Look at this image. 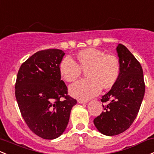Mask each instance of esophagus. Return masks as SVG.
I'll return each instance as SVG.
<instances>
[{
    "instance_id": "1",
    "label": "esophagus",
    "mask_w": 154,
    "mask_h": 154,
    "mask_svg": "<svg viewBox=\"0 0 154 154\" xmlns=\"http://www.w3.org/2000/svg\"><path fill=\"white\" fill-rule=\"evenodd\" d=\"M77 102L80 103V104H85V103H87L86 101L82 100V99H78V100H77Z\"/></svg>"
}]
</instances>
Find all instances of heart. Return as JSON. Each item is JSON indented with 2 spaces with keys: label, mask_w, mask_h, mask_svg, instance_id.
Listing matches in <instances>:
<instances>
[{
  "label": "heart",
  "mask_w": 154,
  "mask_h": 154,
  "mask_svg": "<svg viewBox=\"0 0 154 154\" xmlns=\"http://www.w3.org/2000/svg\"><path fill=\"white\" fill-rule=\"evenodd\" d=\"M77 63L71 57L64 58L59 66V72L64 80L72 82L86 70L88 77L78 80L69 87L72 96L88 100L100 92L102 87L108 88L114 85L120 74V63L115 55L106 54L94 48L86 49L76 57Z\"/></svg>",
  "instance_id": "1"
}]
</instances>
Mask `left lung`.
I'll return each instance as SVG.
<instances>
[{
    "instance_id": "left-lung-1",
    "label": "left lung",
    "mask_w": 154,
    "mask_h": 154,
    "mask_svg": "<svg viewBox=\"0 0 154 154\" xmlns=\"http://www.w3.org/2000/svg\"><path fill=\"white\" fill-rule=\"evenodd\" d=\"M120 74L111 90L102 97L104 111L94 120L96 129L107 136H114L129 129L136 118L145 94L141 65L124 45L116 47Z\"/></svg>"
}]
</instances>
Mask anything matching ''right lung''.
I'll use <instances>...</instances> for the list:
<instances>
[{
  "instance_id": "add662e5",
  "label": "right lung",
  "mask_w": 154,
  "mask_h": 154,
  "mask_svg": "<svg viewBox=\"0 0 154 154\" xmlns=\"http://www.w3.org/2000/svg\"><path fill=\"white\" fill-rule=\"evenodd\" d=\"M64 55L58 49L38 51L22 64L17 73L15 96L20 112L29 129L43 139L63 134L77 104L60 80L59 66Z\"/></svg>"
}]
</instances>
